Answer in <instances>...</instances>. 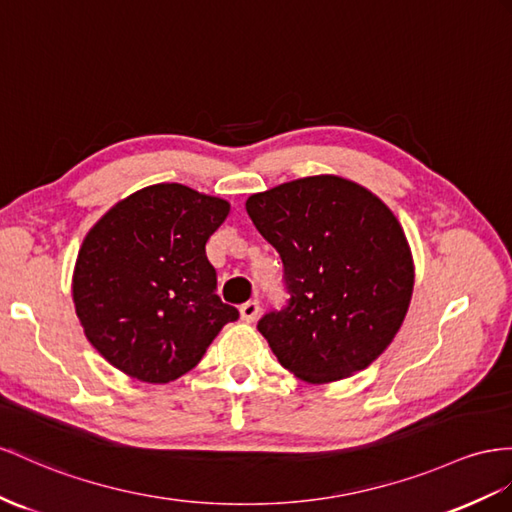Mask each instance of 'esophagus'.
I'll return each instance as SVG.
<instances>
[{
    "mask_svg": "<svg viewBox=\"0 0 512 512\" xmlns=\"http://www.w3.org/2000/svg\"><path fill=\"white\" fill-rule=\"evenodd\" d=\"M240 313H242V320L255 322L259 318V303H257V300H248V303H244L240 307Z\"/></svg>",
    "mask_w": 512,
    "mask_h": 512,
    "instance_id": "1",
    "label": "esophagus"
}]
</instances>
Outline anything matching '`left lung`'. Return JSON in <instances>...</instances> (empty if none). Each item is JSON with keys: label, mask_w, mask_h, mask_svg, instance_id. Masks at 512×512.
Here are the masks:
<instances>
[{"label": "left lung", "mask_w": 512, "mask_h": 512, "mask_svg": "<svg viewBox=\"0 0 512 512\" xmlns=\"http://www.w3.org/2000/svg\"><path fill=\"white\" fill-rule=\"evenodd\" d=\"M246 212L283 261L290 300L257 324L283 368L322 385L381 357L415 283L391 209L355 181L316 175L248 196Z\"/></svg>", "instance_id": "1"}]
</instances>
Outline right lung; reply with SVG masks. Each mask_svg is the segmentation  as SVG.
I'll use <instances>...</instances> for the list:
<instances>
[{
    "mask_svg": "<svg viewBox=\"0 0 512 512\" xmlns=\"http://www.w3.org/2000/svg\"><path fill=\"white\" fill-rule=\"evenodd\" d=\"M229 203L181 183H155L116 203L86 233L73 272L88 342L144 383L190 372L240 313L216 294L205 244Z\"/></svg>",
    "mask_w": 512,
    "mask_h": 512,
    "instance_id": "1",
    "label": "right lung"
}]
</instances>
